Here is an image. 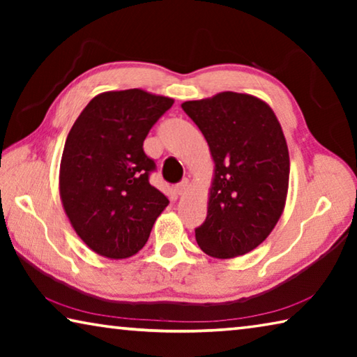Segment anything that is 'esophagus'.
<instances>
[{
    "label": "esophagus",
    "instance_id": "obj_1",
    "mask_svg": "<svg viewBox=\"0 0 357 357\" xmlns=\"http://www.w3.org/2000/svg\"><path fill=\"white\" fill-rule=\"evenodd\" d=\"M189 189H190V183H189V179H183L181 181V183L174 187V190H176V193L179 197H184L187 192H189Z\"/></svg>",
    "mask_w": 357,
    "mask_h": 357
}]
</instances>
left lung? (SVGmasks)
Segmentation results:
<instances>
[{"label":"left lung","mask_w":357,"mask_h":357,"mask_svg":"<svg viewBox=\"0 0 357 357\" xmlns=\"http://www.w3.org/2000/svg\"><path fill=\"white\" fill-rule=\"evenodd\" d=\"M181 107L214 160L197 244L219 259L245 255L269 236L285 209L289 154L282 126L273 108L252 94L223 91Z\"/></svg>","instance_id":"left-lung-1"}]
</instances>
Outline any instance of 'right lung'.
Segmentation results:
<instances>
[{"instance_id":"add662e5","label":"right lung","mask_w":357,"mask_h":357,"mask_svg":"<svg viewBox=\"0 0 357 357\" xmlns=\"http://www.w3.org/2000/svg\"><path fill=\"white\" fill-rule=\"evenodd\" d=\"M173 102L140 88L100 93L66 138L59 197L78 238L98 255H135L168 206L164 193L149 184L155 164L143 142Z\"/></svg>"}]
</instances>
